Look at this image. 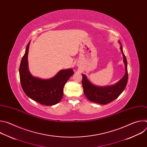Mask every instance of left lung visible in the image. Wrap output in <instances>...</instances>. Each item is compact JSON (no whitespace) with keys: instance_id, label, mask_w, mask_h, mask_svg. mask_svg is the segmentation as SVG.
<instances>
[{"instance_id":"1","label":"left lung","mask_w":147,"mask_h":147,"mask_svg":"<svg viewBox=\"0 0 147 147\" xmlns=\"http://www.w3.org/2000/svg\"><path fill=\"white\" fill-rule=\"evenodd\" d=\"M120 49L123 57V63L125 66L124 76L116 84L108 86H98L91 82L86 75L82 74V85L84 93L87 99L94 103L105 105L110 103L119 97L126 87L128 80L127 62L123 51V47L120 42Z\"/></svg>"}]
</instances>
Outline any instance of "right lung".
I'll use <instances>...</instances> for the list:
<instances>
[{
  "instance_id": "add662e5",
  "label": "right lung",
  "mask_w": 147,
  "mask_h": 147,
  "mask_svg": "<svg viewBox=\"0 0 147 147\" xmlns=\"http://www.w3.org/2000/svg\"><path fill=\"white\" fill-rule=\"evenodd\" d=\"M30 44V41L27 45L19 68L21 85L24 93L31 99L44 105H54L62 99L64 86L74 71L71 68L61 70L54 77L49 79L34 77L28 68Z\"/></svg>"
}]
</instances>
